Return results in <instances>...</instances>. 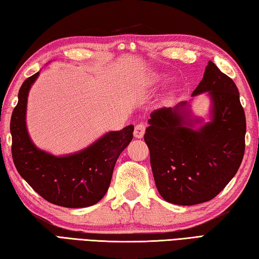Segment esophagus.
Here are the masks:
<instances>
[{
	"label": "esophagus",
	"mask_w": 259,
	"mask_h": 259,
	"mask_svg": "<svg viewBox=\"0 0 259 259\" xmlns=\"http://www.w3.org/2000/svg\"><path fill=\"white\" fill-rule=\"evenodd\" d=\"M145 129H146V124L145 123H138L135 126V131H134V136L136 138H143L144 134H145Z\"/></svg>",
	"instance_id": "1"
}]
</instances>
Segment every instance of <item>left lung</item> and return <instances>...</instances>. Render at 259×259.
I'll return each mask as SVG.
<instances>
[{
    "instance_id": "obj_1",
    "label": "left lung",
    "mask_w": 259,
    "mask_h": 259,
    "mask_svg": "<svg viewBox=\"0 0 259 259\" xmlns=\"http://www.w3.org/2000/svg\"><path fill=\"white\" fill-rule=\"evenodd\" d=\"M200 94L210 100L209 121L204 123L192 115L189 103L180 102L152 112L144 136L155 185L171 204L213 199L236 176L243 158L246 116L236 83L209 61L191 96Z\"/></svg>"
}]
</instances>
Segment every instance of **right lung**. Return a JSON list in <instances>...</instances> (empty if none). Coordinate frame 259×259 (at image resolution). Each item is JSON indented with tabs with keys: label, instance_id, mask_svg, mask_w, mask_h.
<instances>
[{
	"label": "right lung",
	"instance_id": "right-lung-1",
	"mask_svg": "<svg viewBox=\"0 0 259 259\" xmlns=\"http://www.w3.org/2000/svg\"><path fill=\"white\" fill-rule=\"evenodd\" d=\"M39 72L27 78L19 89L18 104L10 123L13 163L26 182L50 203L68 208L88 207L109 189L117 157L133 140L134 125L109 131L88 147L55 156L32 143L26 123L27 102Z\"/></svg>",
	"mask_w": 259,
	"mask_h": 259
}]
</instances>
